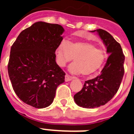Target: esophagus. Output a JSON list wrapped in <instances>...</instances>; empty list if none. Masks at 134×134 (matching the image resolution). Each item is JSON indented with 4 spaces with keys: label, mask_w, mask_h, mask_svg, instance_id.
Wrapping results in <instances>:
<instances>
[{
    "label": "esophagus",
    "mask_w": 134,
    "mask_h": 134,
    "mask_svg": "<svg viewBox=\"0 0 134 134\" xmlns=\"http://www.w3.org/2000/svg\"><path fill=\"white\" fill-rule=\"evenodd\" d=\"M72 79L73 78L72 77V76H70L68 75V74H66V75H65V81H70V80H72Z\"/></svg>",
    "instance_id": "esophagus-1"
}]
</instances>
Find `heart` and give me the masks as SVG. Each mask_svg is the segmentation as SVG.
<instances>
[{
    "label": "heart",
    "mask_w": 134,
    "mask_h": 134,
    "mask_svg": "<svg viewBox=\"0 0 134 134\" xmlns=\"http://www.w3.org/2000/svg\"><path fill=\"white\" fill-rule=\"evenodd\" d=\"M57 63L61 67L66 66L73 59L75 62L69 66L73 74L88 76L99 70L107 58L106 52L95 44L84 41L66 40L59 43L55 50Z\"/></svg>",
    "instance_id": "heart-1"
}]
</instances>
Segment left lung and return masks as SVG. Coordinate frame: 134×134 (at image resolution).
<instances>
[{
	"label": "left lung",
	"instance_id": "obj_1",
	"mask_svg": "<svg viewBox=\"0 0 134 134\" xmlns=\"http://www.w3.org/2000/svg\"><path fill=\"white\" fill-rule=\"evenodd\" d=\"M97 31L109 54L100 75L85 82L83 88L74 94V101L84 108L93 109L105 105L117 93L124 74L125 55L120 44L106 31Z\"/></svg>",
	"mask_w": 134,
	"mask_h": 134
}]
</instances>
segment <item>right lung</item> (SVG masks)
Segmentation results:
<instances>
[{
	"instance_id": "right-lung-1",
	"label": "right lung",
	"mask_w": 134,
	"mask_h": 134,
	"mask_svg": "<svg viewBox=\"0 0 134 134\" xmlns=\"http://www.w3.org/2000/svg\"><path fill=\"white\" fill-rule=\"evenodd\" d=\"M64 31L60 25L39 21L22 31L11 46L8 73L15 93L25 103L48 107L64 82L55 54Z\"/></svg>"
}]
</instances>
